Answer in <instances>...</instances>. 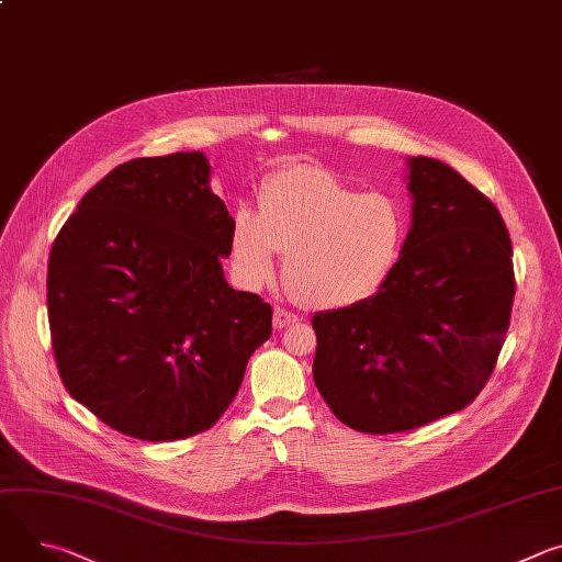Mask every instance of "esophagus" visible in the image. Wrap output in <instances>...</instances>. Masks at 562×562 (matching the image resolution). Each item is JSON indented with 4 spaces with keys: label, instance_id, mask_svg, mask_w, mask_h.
I'll list each match as a JSON object with an SVG mask.
<instances>
[{
    "label": "esophagus",
    "instance_id": "obj_1",
    "mask_svg": "<svg viewBox=\"0 0 562 562\" xmlns=\"http://www.w3.org/2000/svg\"><path fill=\"white\" fill-rule=\"evenodd\" d=\"M295 323H300V317L293 311H286V308H280V306L273 311V327L276 329H286Z\"/></svg>",
    "mask_w": 562,
    "mask_h": 562
}]
</instances>
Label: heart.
Masks as SVG:
<instances>
[{
    "mask_svg": "<svg viewBox=\"0 0 562 562\" xmlns=\"http://www.w3.org/2000/svg\"><path fill=\"white\" fill-rule=\"evenodd\" d=\"M407 233V211L393 195L360 193L329 171L293 165L265 180L258 213L235 211L231 258L239 280L262 286L282 254L284 284L300 304L347 308L384 289Z\"/></svg>",
    "mask_w": 562,
    "mask_h": 562,
    "instance_id": "heart-1",
    "label": "heart"
}]
</instances>
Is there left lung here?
I'll return each instance as SVG.
<instances>
[{
    "label": "left lung",
    "mask_w": 562,
    "mask_h": 562,
    "mask_svg": "<svg viewBox=\"0 0 562 562\" xmlns=\"http://www.w3.org/2000/svg\"><path fill=\"white\" fill-rule=\"evenodd\" d=\"M412 228L371 300L315 313L313 380L362 434L425 427L473 403L509 329L512 239L494 202L434 157H409Z\"/></svg>",
    "instance_id": "1"
}]
</instances>
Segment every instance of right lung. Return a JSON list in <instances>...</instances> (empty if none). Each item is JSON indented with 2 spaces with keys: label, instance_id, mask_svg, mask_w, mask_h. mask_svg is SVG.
<instances>
[{
  "label": "right lung",
  "instance_id": "right-lung-1",
  "mask_svg": "<svg viewBox=\"0 0 562 562\" xmlns=\"http://www.w3.org/2000/svg\"><path fill=\"white\" fill-rule=\"evenodd\" d=\"M202 153L115 167L57 233L46 278L66 391L111 429L167 442L211 429L271 336V304L224 280L233 217Z\"/></svg>",
  "mask_w": 562,
  "mask_h": 562
}]
</instances>
